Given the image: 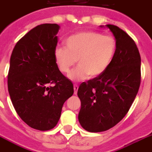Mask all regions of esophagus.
<instances>
[{
    "label": "esophagus",
    "mask_w": 152,
    "mask_h": 152,
    "mask_svg": "<svg viewBox=\"0 0 152 152\" xmlns=\"http://www.w3.org/2000/svg\"><path fill=\"white\" fill-rule=\"evenodd\" d=\"M77 89H78V86H77V85H75V86H74V90H75V94H77Z\"/></svg>",
    "instance_id": "esophagus-1"
}]
</instances>
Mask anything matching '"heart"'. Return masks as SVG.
<instances>
[{"instance_id": "b5f03b06", "label": "heart", "mask_w": 152, "mask_h": 152, "mask_svg": "<svg viewBox=\"0 0 152 152\" xmlns=\"http://www.w3.org/2000/svg\"><path fill=\"white\" fill-rule=\"evenodd\" d=\"M66 46L55 48V63L61 72L68 74L77 60L78 67L68 75L71 81L77 82L102 75L113 59L117 43L113 36L89 31L70 36Z\"/></svg>"}]
</instances>
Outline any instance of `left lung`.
Masks as SVG:
<instances>
[{
	"label": "left lung",
	"instance_id": "8db88e82",
	"mask_svg": "<svg viewBox=\"0 0 152 152\" xmlns=\"http://www.w3.org/2000/svg\"><path fill=\"white\" fill-rule=\"evenodd\" d=\"M106 27L117 43L113 59L102 75L82 82L77 90L78 121L90 132L106 131L118 124L129 112L140 85L141 58L136 43L117 26Z\"/></svg>",
	"mask_w": 152,
	"mask_h": 152
}]
</instances>
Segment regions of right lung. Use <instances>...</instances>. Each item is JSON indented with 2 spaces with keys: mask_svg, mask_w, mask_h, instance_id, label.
Listing matches in <instances>:
<instances>
[{
  "mask_svg": "<svg viewBox=\"0 0 152 152\" xmlns=\"http://www.w3.org/2000/svg\"><path fill=\"white\" fill-rule=\"evenodd\" d=\"M59 28L56 23L36 26L16 43L10 58L8 89L14 109L39 131L55 127L64 102L74 94L73 83L54 57Z\"/></svg>",
  "mask_w": 152,
  "mask_h": 152,
  "instance_id": "right-lung-1",
  "label": "right lung"
}]
</instances>
